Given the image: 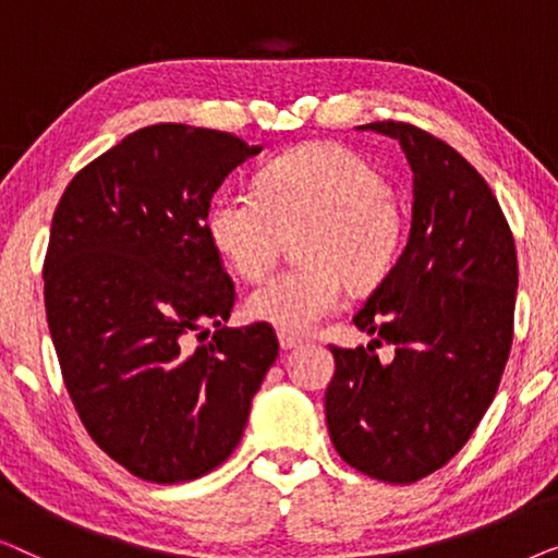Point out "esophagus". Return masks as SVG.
<instances>
[{"label": "esophagus", "instance_id": "34e87169", "mask_svg": "<svg viewBox=\"0 0 558 558\" xmlns=\"http://www.w3.org/2000/svg\"><path fill=\"white\" fill-rule=\"evenodd\" d=\"M279 345H281V350L300 348L302 345V338H296V335H289V332H279Z\"/></svg>", "mask_w": 558, "mask_h": 558}]
</instances>
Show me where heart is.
I'll use <instances>...</instances> for the list:
<instances>
[{
  "label": "heart",
  "mask_w": 558,
  "mask_h": 558,
  "mask_svg": "<svg viewBox=\"0 0 558 558\" xmlns=\"http://www.w3.org/2000/svg\"><path fill=\"white\" fill-rule=\"evenodd\" d=\"M300 223L304 264L274 274L248 294V315L281 332H310L340 310L348 284H378L403 243V210L384 174L342 144H304L271 159L256 190L228 187L210 205L208 235L243 279L277 262L284 231Z\"/></svg>",
  "instance_id": "heart-1"
}]
</instances>
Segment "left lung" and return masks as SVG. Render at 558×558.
Returning a JSON list of instances; mask_svg holds the SVG:
<instances>
[{"instance_id":"obj_1","label":"left lung","mask_w":558,"mask_h":558,"mask_svg":"<svg viewBox=\"0 0 558 558\" xmlns=\"http://www.w3.org/2000/svg\"><path fill=\"white\" fill-rule=\"evenodd\" d=\"M414 172L411 233L353 317L396 348H340L325 393L330 439L350 468L393 485L445 468L498 393L513 345L515 241L483 174L414 124L373 121ZM380 340H373L380 345Z\"/></svg>"}]
</instances>
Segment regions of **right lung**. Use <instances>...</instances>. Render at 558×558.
<instances>
[{
	"label": "right lung",
	"mask_w": 558,
	"mask_h": 558,
	"mask_svg": "<svg viewBox=\"0 0 558 558\" xmlns=\"http://www.w3.org/2000/svg\"><path fill=\"white\" fill-rule=\"evenodd\" d=\"M258 151L216 129L144 126L83 167L52 216L60 373L90 439L147 483L226 462L279 355L269 323L223 325L235 287L208 235L213 193Z\"/></svg>",
	"instance_id": "add662e5"
}]
</instances>
